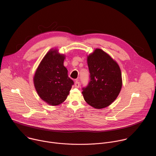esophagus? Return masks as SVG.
I'll return each mask as SVG.
<instances>
[{
  "label": "esophagus",
  "mask_w": 156,
  "mask_h": 156,
  "mask_svg": "<svg viewBox=\"0 0 156 156\" xmlns=\"http://www.w3.org/2000/svg\"><path fill=\"white\" fill-rule=\"evenodd\" d=\"M74 87L76 88H79L80 87V82L78 80H76L74 83Z\"/></svg>",
  "instance_id": "1"
}]
</instances>
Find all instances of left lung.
<instances>
[{
    "instance_id": "obj_1",
    "label": "left lung",
    "mask_w": 156,
    "mask_h": 156,
    "mask_svg": "<svg viewBox=\"0 0 156 156\" xmlns=\"http://www.w3.org/2000/svg\"><path fill=\"white\" fill-rule=\"evenodd\" d=\"M90 80L82 88L85 101L101 109L110 105L118 96L122 87L120 68L110 55L96 49L87 58Z\"/></svg>"
}]
</instances>
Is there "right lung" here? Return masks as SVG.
<instances>
[{"label":"right lung","instance_id":"obj_1","mask_svg":"<svg viewBox=\"0 0 156 156\" xmlns=\"http://www.w3.org/2000/svg\"><path fill=\"white\" fill-rule=\"evenodd\" d=\"M51 50L41 62L34 76V85L39 96L52 105L64 102L74 81L68 76L63 65L65 57Z\"/></svg>","mask_w":156,"mask_h":156}]
</instances>
